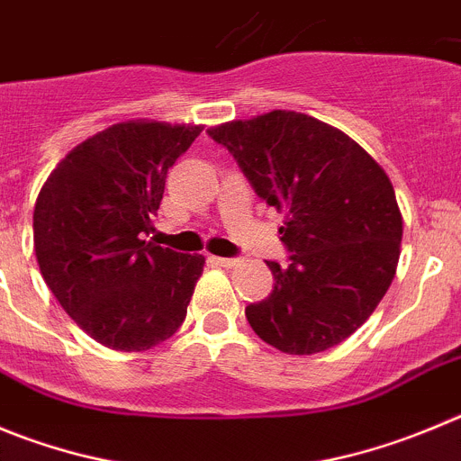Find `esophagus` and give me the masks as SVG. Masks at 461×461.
<instances>
[{
    "instance_id": "34e87169",
    "label": "esophagus",
    "mask_w": 461,
    "mask_h": 461,
    "mask_svg": "<svg viewBox=\"0 0 461 461\" xmlns=\"http://www.w3.org/2000/svg\"><path fill=\"white\" fill-rule=\"evenodd\" d=\"M211 261L216 266H222V268H234V266H239V259H230V257H211Z\"/></svg>"
}]
</instances>
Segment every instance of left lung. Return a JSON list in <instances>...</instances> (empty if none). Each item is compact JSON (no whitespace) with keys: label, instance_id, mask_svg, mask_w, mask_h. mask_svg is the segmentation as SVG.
I'll use <instances>...</instances> for the list:
<instances>
[{"label":"left lung","instance_id":"1","mask_svg":"<svg viewBox=\"0 0 461 461\" xmlns=\"http://www.w3.org/2000/svg\"><path fill=\"white\" fill-rule=\"evenodd\" d=\"M209 136L284 213L291 264L266 261L273 294L245 307L257 337L286 355L346 341L375 312L398 266L402 216L386 172L350 136L295 111L231 120Z\"/></svg>","mask_w":461,"mask_h":461}]
</instances>
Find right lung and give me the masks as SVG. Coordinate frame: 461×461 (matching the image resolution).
<instances>
[{"instance_id": "add662e5", "label": "right lung", "mask_w": 461, "mask_h": 461, "mask_svg": "<svg viewBox=\"0 0 461 461\" xmlns=\"http://www.w3.org/2000/svg\"><path fill=\"white\" fill-rule=\"evenodd\" d=\"M200 131L118 122L70 149L38 193L33 248L42 279L68 316L111 350H149L186 318L204 257L145 239L167 167Z\"/></svg>"}]
</instances>
